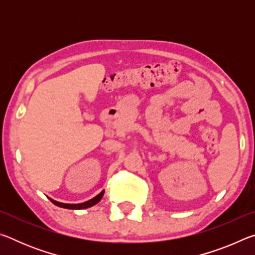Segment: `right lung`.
I'll return each mask as SVG.
<instances>
[{
	"mask_svg": "<svg viewBox=\"0 0 255 255\" xmlns=\"http://www.w3.org/2000/svg\"><path fill=\"white\" fill-rule=\"evenodd\" d=\"M103 193H105V191H101L98 196L94 197L93 199L89 200V201H85V202H83V204H62V202H58V201H56V200H53V199H50V198H49V200L53 202L54 205L58 206V207H62V208H66V209H85V208H89V207H92L94 205H97L98 202L101 200Z\"/></svg>",
	"mask_w": 255,
	"mask_h": 255,
	"instance_id": "add662e5",
	"label": "right lung"
}]
</instances>
